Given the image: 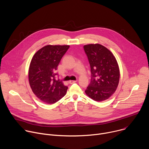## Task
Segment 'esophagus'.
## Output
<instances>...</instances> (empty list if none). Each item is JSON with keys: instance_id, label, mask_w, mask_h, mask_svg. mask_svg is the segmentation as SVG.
<instances>
[{"instance_id": "obj_1", "label": "esophagus", "mask_w": 149, "mask_h": 149, "mask_svg": "<svg viewBox=\"0 0 149 149\" xmlns=\"http://www.w3.org/2000/svg\"><path fill=\"white\" fill-rule=\"evenodd\" d=\"M77 82V81H69V83L70 84H74V83H75V82Z\"/></svg>"}]
</instances>
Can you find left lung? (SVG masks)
Here are the masks:
<instances>
[{
  "mask_svg": "<svg viewBox=\"0 0 149 149\" xmlns=\"http://www.w3.org/2000/svg\"><path fill=\"white\" fill-rule=\"evenodd\" d=\"M91 67V79L86 95L96 101L109 99L116 91L120 79V69L113 54L99 44L84 46Z\"/></svg>",
  "mask_w": 149,
  "mask_h": 149,
  "instance_id": "8db88e82",
  "label": "left lung"
}]
</instances>
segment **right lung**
<instances>
[{"instance_id": "1", "label": "right lung", "mask_w": 149, "mask_h": 149, "mask_svg": "<svg viewBox=\"0 0 149 149\" xmlns=\"http://www.w3.org/2000/svg\"><path fill=\"white\" fill-rule=\"evenodd\" d=\"M69 47L48 45L39 49L31 59L28 71L30 87L44 103L54 104L66 94L68 87L55 78L57 67Z\"/></svg>"}]
</instances>
